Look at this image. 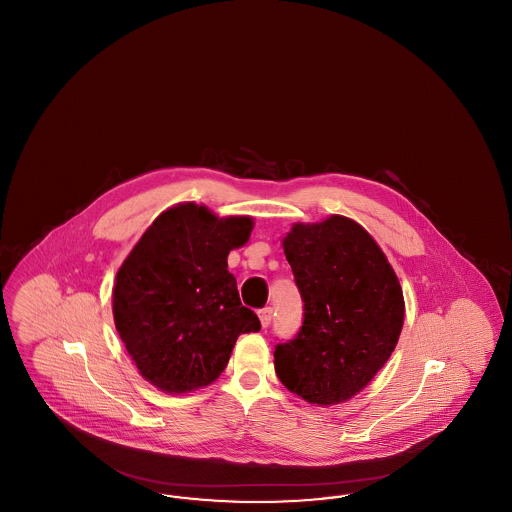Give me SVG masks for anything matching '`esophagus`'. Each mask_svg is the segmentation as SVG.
<instances>
[{
	"label": "esophagus",
	"mask_w": 512,
	"mask_h": 512,
	"mask_svg": "<svg viewBox=\"0 0 512 512\" xmlns=\"http://www.w3.org/2000/svg\"><path fill=\"white\" fill-rule=\"evenodd\" d=\"M259 318H261L263 328H268V324H270V320H272V309H270V307L261 309V311H259Z\"/></svg>",
	"instance_id": "34e87169"
}]
</instances>
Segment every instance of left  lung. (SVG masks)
Here are the masks:
<instances>
[{
    "instance_id": "obj_1",
    "label": "left lung",
    "mask_w": 512,
    "mask_h": 512,
    "mask_svg": "<svg viewBox=\"0 0 512 512\" xmlns=\"http://www.w3.org/2000/svg\"><path fill=\"white\" fill-rule=\"evenodd\" d=\"M284 253L303 299V322L274 347L280 382L313 405H336L365 388L390 359L405 318L399 280L355 220L332 215L295 224Z\"/></svg>"
}]
</instances>
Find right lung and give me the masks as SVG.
<instances>
[{
  "instance_id": "1",
  "label": "right lung",
  "mask_w": 512,
  "mask_h": 512,
  "mask_svg": "<svg viewBox=\"0 0 512 512\" xmlns=\"http://www.w3.org/2000/svg\"><path fill=\"white\" fill-rule=\"evenodd\" d=\"M249 217L219 219L182 203L161 213L117 272L113 315L140 374L167 393L209 386L240 334L259 332L242 305L228 253L249 240Z\"/></svg>"
}]
</instances>
